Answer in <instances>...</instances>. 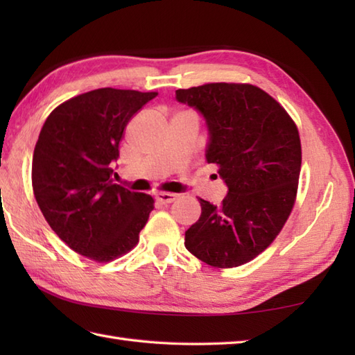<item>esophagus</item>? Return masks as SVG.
<instances>
[{
  "mask_svg": "<svg viewBox=\"0 0 355 355\" xmlns=\"http://www.w3.org/2000/svg\"><path fill=\"white\" fill-rule=\"evenodd\" d=\"M155 198L158 202H162V205H171V202H173L178 198V195L171 193V192H160V193H157Z\"/></svg>",
  "mask_w": 355,
  "mask_h": 355,
  "instance_id": "34e87169",
  "label": "esophagus"
}]
</instances>
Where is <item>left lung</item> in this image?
Listing matches in <instances>:
<instances>
[{"mask_svg":"<svg viewBox=\"0 0 355 355\" xmlns=\"http://www.w3.org/2000/svg\"><path fill=\"white\" fill-rule=\"evenodd\" d=\"M177 101L205 116L206 158L229 187L220 206L200 198L201 216L184 245L215 268L250 262L281 233L296 202L302 148L297 126L252 84L214 82L177 89Z\"/></svg>","mask_w":355,"mask_h":355,"instance_id":"8db88e82","label":"left lung"}]
</instances>
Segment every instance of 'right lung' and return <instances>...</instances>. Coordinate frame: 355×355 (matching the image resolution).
Returning <instances> with one entry per match:
<instances>
[{
	"instance_id": "obj_1",
	"label": "right lung",
	"mask_w": 355,
	"mask_h": 355,
	"mask_svg": "<svg viewBox=\"0 0 355 355\" xmlns=\"http://www.w3.org/2000/svg\"><path fill=\"white\" fill-rule=\"evenodd\" d=\"M158 93L99 88L50 112L37 137L32 186L51 230L96 262L114 261L139 244L154 198L112 183L125 128Z\"/></svg>"
}]
</instances>
